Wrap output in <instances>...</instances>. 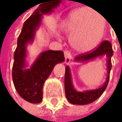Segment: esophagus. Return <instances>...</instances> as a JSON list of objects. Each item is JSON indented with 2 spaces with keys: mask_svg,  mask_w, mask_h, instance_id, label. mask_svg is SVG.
<instances>
[{
  "mask_svg": "<svg viewBox=\"0 0 122 122\" xmlns=\"http://www.w3.org/2000/svg\"><path fill=\"white\" fill-rule=\"evenodd\" d=\"M64 57H65V61H64V63L66 64H69L71 61V59H72V56L71 53L69 51H65L64 52Z\"/></svg>",
  "mask_w": 122,
  "mask_h": 122,
  "instance_id": "1",
  "label": "esophagus"
}]
</instances>
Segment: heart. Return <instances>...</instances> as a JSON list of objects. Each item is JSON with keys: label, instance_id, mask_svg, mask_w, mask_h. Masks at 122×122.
I'll list each match as a JSON object with an SVG mask.
<instances>
[{"label": "heart", "instance_id": "obj_1", "mask_svg": "<svg viewBox=\"0 0 122 122\" xmlns=\"http://www.w3.org/2000/svg\"><path fill=\"white\" fill-rule=\"evenodd\" d=\"M61 28L69 34V43L75 50L86 53L94 48L102 39L106 21L98 11L83 7L69 13Z\"/></svg>", "mask_w": 122, "mask_h": 122}]
</instances>
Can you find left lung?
Returning a JSON list of instances; mask_svg holds the SVG:
<instances>
[{
  "label": "left lung",
  "mask_w": 122,
  "mask_h": 122,
  "mask_svg": "<svg viewBox=\"0 0 122 122\" xmlns=\"http://www.w3.org/2000/svg\"><path fill=\"white\" fill-rule=\"evenodd\" d=\"M113 55L112 45L110 41H104L97 49L91 53L82 54L77 56L74 61L76 62L84 63L88 62L95 58L106 56L107 57V77L105 83L100 88L96 89H92L84 92H77L72 81V75L70 72V69L69 66H66L65 69V77H64V87H65V94L68 101L73 105H86L94 102L99 98L105 88H107V83L109 81L110 72L111 69V57Z\"/></svg>",
  "instance_id": "left-lung-1"
}]
</instances>
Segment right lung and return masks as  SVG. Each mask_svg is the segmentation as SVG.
<instances>
[{
  "label": "right lung",
  "instance_id": "right-lung-1",
  "mask_svg": "<svg viewBox=\"0 0 122 122\" xmlns=\"http://www.w3.org/2000/svg\"><path fill=\"white\" fill-rule=\"evenodd\" d=\"M61 3V0H47V3L39 6L24 22L17 39L12 68L13 83L20 96L30 103L41 102L45 81L54 66L64 62L65 59L62 51L49 50L41 53L30 67L27 68V45L34 41L43 15L50 14Z\"/></svg>",
  "mask_w": 122,
  "mask_h": 122
}]
</instances>
